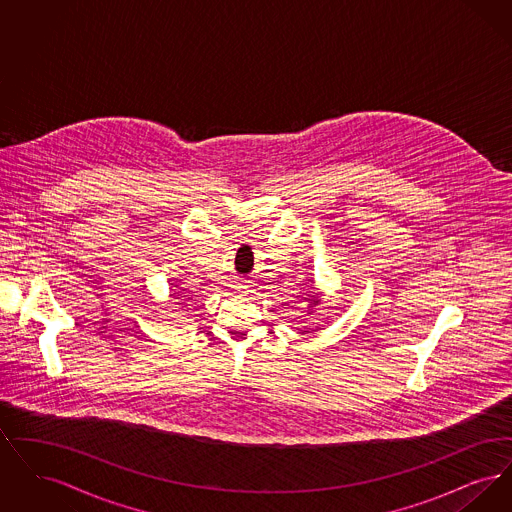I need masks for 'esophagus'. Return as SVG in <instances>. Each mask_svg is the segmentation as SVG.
<instances>
[{"label":"esophagus","mask_w":512,"mask_h":512,"mask_svg":"<svg viewBox=\"0 0 512 512\" xmlns=\"http://www.w3.org/2000/svg\"><path fill=\"white\" fill-rule=\"evenodd\" d=\"M238 290H242V292H244L245 286H238Z\"/></svg>","instance_id":"34e87169"}]
</instances>
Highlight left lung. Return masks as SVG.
Returning <instances> with one entry per match:
<instances>
[{"mask_svg": "<svg viewBox=\"0 0 512 512\" xmlns=\"http://www.w3.org/2000/svg\"><path fill=\"white\" fill-rule=\"evenodd\" d=\"M307 303H309V313L307 315H311L313 313V307H317L318 303H320V293H315V295H311V297H307Z\"/></svg>", "mask_w": 512, "mask_h": 512, "instance_id": "left-lung-1", "label": "left lung"}]
</instances>
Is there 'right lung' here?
Here are the masks:
<instances>
[{"label":"right lung","instance_id":"right-lung-1","mask_svg":"<svg viewBox=\"0 0 512 512\" xmlns=\"http://www.w3.org/2000/svg\"><path fill=\"white\" fill-rule=\"evenodd\" d=\"M176 299H180V297H176Z\"/></svg>","mask_w":512,"mask_h":512}]
</instances>
